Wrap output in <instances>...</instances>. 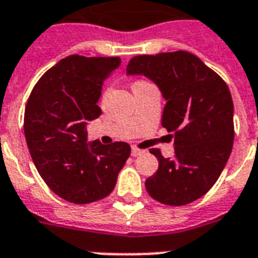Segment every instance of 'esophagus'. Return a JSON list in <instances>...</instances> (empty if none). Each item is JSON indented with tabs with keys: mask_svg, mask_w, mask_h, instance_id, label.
<instances>
[{
	"mask_svg": "<svg viewBox=\"0 0 258 258\" xmlns=\"http://www.w3.org/2000/svg\"><path fill=\"white\" fill-rule=\"evenodd\" d=\"M141 153H144L143 149H140V148L137 147H132V155H133V156H140Z\"/></svg>",
	"mask_w": 258,
	"mask_h": 258,
	"instance_id": "obj_1",
	"label": "esophagus"
}]
</instances>
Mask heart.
<instances>
[{
	"label": "heart",
	"instance_id": "obj_1",
	"mask_svg": "<svg viewBox=\"0 0 258 258\" xmlns=\"http://www.w3.org/2000/svg\"><path fill=\"white\" fill-rule=\"evenodd\" d=\"M139 83H143V82L140 81V82H136V83H133V85H139Z\"/></svg>",
	"mask_w": 258,
	"mask_h": 258
}]
</instances>
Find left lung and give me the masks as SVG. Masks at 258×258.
Listing matches in <instances>:
<instances>
[{"label": "left lung", "instance_id": "8db88e82", "mask_svg": "<svg viewBox=\"0 0 258 258\" xmlns=\"http://www.w3.org/2000/svg\"><path fill=\"white\" fill-rule=\"evenodd\" d=\"M127 75H145L167 103L161 125L171 132L175 157L151 149L159 168L145 181L148 194L168 206L203 197L218 180L234 141L233 99L226 82L187 51L132 57Z\"/></svg>", "mask_w": 258, "mask_h": 258}]
</instances>
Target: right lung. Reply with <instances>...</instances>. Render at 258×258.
Instances as JSON below:
<instances>
[{"mask_svg": "<svg viewBox=\"0 0 258 258\" xmlns=\"http://www.w3.org/2000/svg\"><path fill=\"white\" fill-rule=\"evenodd\" d=\"M119 64V57L71 55L48 70L28 98L24 133L32 160L45 184L70 203L106 198L131 156L127 143H86L87 121L102 113V85Z\"/></svg>", "mask_w": 258, "mask_h": 258, "instance_id": "right-lung-1", "label": "right lung"}]
</instances>
